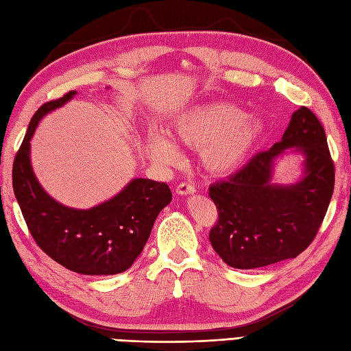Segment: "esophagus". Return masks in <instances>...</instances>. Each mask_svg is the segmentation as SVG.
Segmentation results:
<instances>
[{"label": "esophagus", "mask_w": 351, "mask_h": 351, "mask_svg": "<svg viewBox=\"0 0 351 351\" xmlns=\"http://www.w3.org/2000/svg\"><path fill=\"white\" fill-rule=\"evenodd\" d=\"M176 193H178V195H181V196L193 195V193H196V187L193 184H189V182H181L176 187Z\"/></svg>", "instance_id": "34e87169"}]
</instances>
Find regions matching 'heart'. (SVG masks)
I'll return each mask as SVG.
<instances>
[{"label": "heart", "instance_id": "heart-1", "mask_svg": "<svg viewBox=\"0 0 351 351\" xmlns=\"http://www.w3.org/2000/svg\"><path fill=\"white\" fill-rule=\"evenodd\" d=\"M175 140L200 152L204 167L215 176L240 170L250 160L265 136V125L256 116L230 102H211L197 106L176 119ZM149 151L162 164L180 160L173 141L152 132Z\"/></svg>", "mask_w": 351, "mask_h": 351}]
</instances>
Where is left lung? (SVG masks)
Segmentation results:
<instances>
[{
  "label": "left lung",
  "mask_w": 351,
  "mask_h": 351,
  "mask_svg": "<svg viewBox=\"0 0 351 351\" xmlns=\"http://www.w3.org/2000/svg\"><path fill=\"white\" fill-rule=\"evenodd\" d=\"M289 147L305 156V173L295 184H273L274 161ZM333 185L335 166L323 125L309 108L300 107L280 141L210 187L219 211L210 232L213 249L240 270L299 256L322 226Z\"/></svg>",
  "instance_id": "1"
}]
</instances>
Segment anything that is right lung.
Masks as SVG:
<instances>
[{
  "instance_id": "obj_1",
  "label": "right lung",
  "mask_w": 351,
  "mask_h": 351,
  "mask_svg": "<svg viewBox=\"0 0 351 351\" xmlns=\"http://www.w3.org/2000/svg\"><path fill=\"white\" fill-rule=\"evenodd\" d=\"M77 95L43 104L32 117L13 162V191L29 234L60 265L87 276L122 273L132 265L151 235L155 219L171 200L167 184L136 178L114 197L90 210H75L52 199L34 176L29 140L40 119Z\"/></svg>"
}]
</instances>
